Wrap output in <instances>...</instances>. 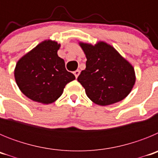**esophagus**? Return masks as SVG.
I'll return each mask as SVG.
<instances>
[{
    "label": "esophagus",
    "mask_w": 158,
    "mask_h": 158,
    "mask_svg": "<svg viewBox=\"0 0 158 158\" xmlns=\"http://www.w3.org/2000/svg\"><path fill=\"white\" fill-rule=\"evenodd\" d=\"M73 73H74L76 78H77V77L79 76V74H80V70H79V69H77V70H75L74 72H73Z\"/></svg>",
    "instance_id": "obj_1"
}]
</instances>
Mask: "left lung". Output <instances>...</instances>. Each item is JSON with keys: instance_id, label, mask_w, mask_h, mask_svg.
Returning a JSON list of instances; mask_svg holds the SVG:
<instances>
[{"instance_id": "1", "label": "left lung", "mask_w": 158, "mask_h": 158, "mask_svg": "<svg viewBox=\"0 0 158 158\" xmlns=\"http://www.w3.org/2000/svg\"><path fill=\"white\" fill-rule=\"evenodd\" d=\"M85 54V69L77 81L93 103L107 106L121 101L129 95L136 77L134 67L112 46L104 41L92 45L79 43Z\"/></svg>"}]
</instances>
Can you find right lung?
<instances>
[{"mask_svg": "<svg viewBox=\"0 0 158 158\" xmlns=\"http://www.w3.org/2000/svg\"><path fill=\"white\" fill-rule=\"evenodd\" d=\"M60 44L44 40L24 54L14 70L19 90L33 101L44 104L58 100L64 88L75 79L65 69V61L58 55Z\"/></svg>", "mask_w": 158, "mask_h": 158, "instance_id": "obj_1", "label": "right lung"}]
</instances>
